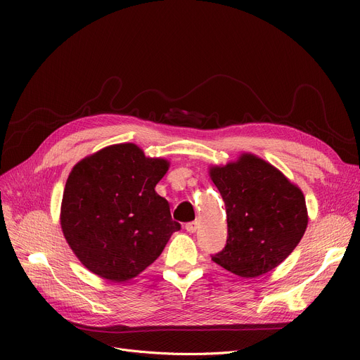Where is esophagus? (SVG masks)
I'll return each instance as SVG.
<instances>
[{
    "label": "esophagus",
    "mask_w": 360,
    "mask_h": 360,
    "mask_svg": "<svg viewBox=\"0 0 360 360\" xmlns=\"http://www.w3.org/2000/svg\"><path fill=\"white\" fill-rule=\"evenodd\" d=\"M185 229H186V232L194 233V232L197 231V221H190V223H186V224H185Z\"/></svg>",
    "instance_id": "34e87169"
}]
</instances>
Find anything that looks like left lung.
I'll return each mask as SVG.
<instances>
[{
    "instance_id": "8db88e82",
    "label": "left lung",
    "mask_w": 360,
    "mask_h": 360,
    "mask_svg": "<svg viewBox=\"0 0 360 360\" xmlns=\"http://www.w3.org/2000/svg\"><path fill=\"white\" fill-rule=\"evenodd\" d=\"M209 174L228 217L226 247L212 259L247 278L276 269L307 231L304 193L271 163L251 153H242L224 166H212Z\"/></svg>"
}]
</instances>
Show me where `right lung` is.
<instances>
[{
    "label": "right lung",
    "instance_id": "obj_1",
    "mask_svg": "<svg viewBox=\"0 0 360 360\" xmlns=\"http://www.w3.org/2000/svg\"><path fill=\"white\" fill-rule=\"evenodd\" d=\"M169 162L146 158L132 143L108 146L80 160L67 179L61 229L83 266L102 278L137 277L181 229L156 191Z\"/></svg>",
    "mask_w": 360,
    "mask_h": 360
}]
</instances>
